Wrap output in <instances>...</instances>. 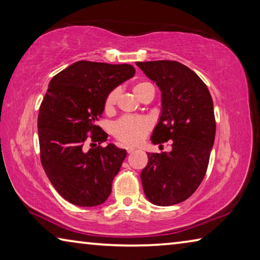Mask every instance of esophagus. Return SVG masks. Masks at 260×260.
Returning <instances> with one entry per match:
<instances>
[{
  "mask_svg": "<svg viewBox=\"0 0 260 260\" xmlns=\"http://www.w3.org/2000/svg\"><path fill=\"white\" fill-rule=\"evenodd\" d=\"M134 150H135V149H134V148H132V147H128V148L126 149V151L128 152V153H132V152H133Z\"/></svg>",
  "mask_w": 260,
  "mask_h": 260,
  "instance_id": "esophagus-1",
  "label": "esophagus"
}]
</instances>
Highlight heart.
Listing matches in <instances>:
<instances>
[{
	"mask_svg": "<svg viewBox=\"0 0 260 260\" xmlns=\"http://www.w3.org/2000/svg\"><path fill=\"white\" fill-rule=\"evenodd\" d=\"M150 89H153L152 86L149 82L144 81L138 82L133 87L134 94L140 100ZM118 96H119V90L118 89H112L107 95V98L104 100L105 112L110 113L113 111L117 104ZM150 129L151 122L147 118L126 116L114 122L112 127V134L119 142L127 144V146H135V144L142 142Z\"/></svg>",
	"mask_w": 260,
	"mask_h": 260,
	"instance_id": "heart-1",
	"label": "heart"
}]
</instances>
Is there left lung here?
I'll return each mask as SVG.
<instances>
[{"label":"left lung","mask_w":260,"mask_h":260,"mask_svg":"<svg viewBox=\"0 0 260 260\" xmlns=\"http://www.w3.org/2000/svg\"><path fill=\"white\" fill-rule=\"evenodd\" d=\"M161 91V116L151 136L158 144L171 140V152L148 153L141 172L147 199L159 206L189 199L204 179L215 136L213 102L205 83L179 61H138Z\"/></svg>","instance_id":"1"}]
</instances>
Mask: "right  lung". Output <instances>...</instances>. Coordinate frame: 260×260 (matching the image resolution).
Here are the masks:
<instances>
[{"mask_svg": "<svg viewBox=\"0 0 260 260\" xmlns=\"http://www.w3.org/2000/svg\"><path fill=\"white\" fill-rule=\"evenodd\" d=\"M134 74L129 64L79 60L51 79L38 117L40 158L51 184L70 203L98 206L111 193L126 150L112 143L87 150L86 142L107 141L96 125L104 100Z\"/></svg>", "mask_w": 260, "mask_h": 260, "instance_id": "add662e5", "label": "right lung"}]
</instances>
